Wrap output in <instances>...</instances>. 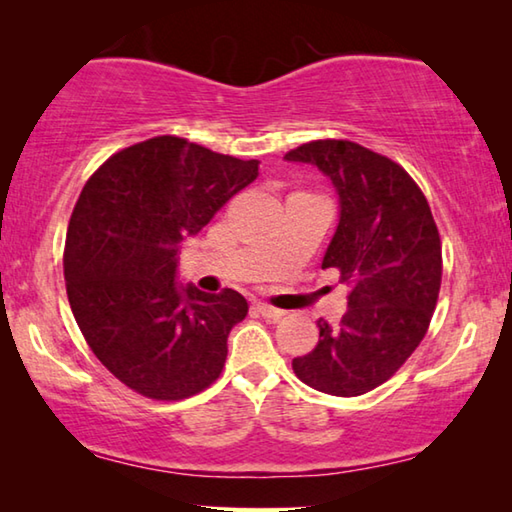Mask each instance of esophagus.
I'll return each mask as SVG.
<instances>
[{
  "instance_id": "obj_1",
  "label": "esophagus",
  "mask_w": 512,
  "mask_h": 512,
  "mask_svg": "<svg viewBox=\"0 0 512 512\" xmlns=\"http://www.w3.org/2000/svg\"><path fill=\"white\" fill-rule=\"evenodd\" d=\"M257 311L262 314L266 320H280L284 316L282 309H275L271 305H266V302H257Z\"/></svg>"
}]
</instances>
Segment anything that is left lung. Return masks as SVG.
Here are the masks:
<instances>
[{
    "label": "left lung",
    "instance_id": "8db88e82",
    "mask_svg": "<svg viewBox=\"0 0 512 512\" xmlns=\"http://www.w3.org/2000/svg\"><path fill=\"white\" fill-rule=\"evenodd\" d=\"M314 164L339 196V225L323 268L350 287L339 327L320 318L318 345L293 359L307 386L363 395L391 379L427 334L443 257L429 203L400 164L348 140H318L284 155Z\"/></svg>",
    "mask_w": 512,
    "mask_h": 512
}]
</instances>
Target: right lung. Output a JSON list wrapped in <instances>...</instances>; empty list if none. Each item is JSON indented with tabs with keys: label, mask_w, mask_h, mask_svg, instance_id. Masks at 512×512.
Wrapping results in <instances>:
<instances>
[{
	"label": "right lung",
	"mask_w": 512,
	"mask_h": 512,
	"mask_svg": "<svg viewBox=\"0 0 512 512\" xmlns=\"http://www.w3.org/2000/svg\"><path fill=\"white\" fill-rule=\"evenodd\" d=\"M257 176L259 160L162 135L115 153L85 183L65 239L69 307L133 391L185 400L221 375L248 302L178 282V253Z\"/></svg>",
	"instance_id": "right-lung-1"
}]
</instances>
